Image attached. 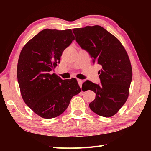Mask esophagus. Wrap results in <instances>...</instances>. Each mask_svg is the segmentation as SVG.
Returning <instances> with one entry per match:
<instances>
[{
  "mask_svg": "<svg viewBox=\"0 0 151 151\" xmlns=\"http://www.w3.org/2000/svg\"><path fill=\"white\" fill-rule=\"evenodd\" d=\"M77 82H78V84L80 86V88H82V84H83V81L81 80V79H77Z\"/></svg>",
  "mask_w": 151,
  "mask_h": 151,
  "instance_id": "esophagus-1",
  "label": "esophagus"
}]
</instances>
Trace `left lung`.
Returning a JSON list of instances; mask_svg holds the SVG:
<instances>
[{"label":"left lung","instance_id":"left-lung-1","mask_svg":"<svg viewBox=\"0 0 151 151\" xmlns=\"http://www.w3.org/2000/svg\"><path fill=\"white\" fill-rule=\"evenodd\" d=\"M72 31L76 42L89 53L93 63L102 66L98 72L101 84L86 81L89 90L96 93L89 108L99 116L111 117L129 96L132 79L129 57L120 41L101 26H86Z\"/></svg>","mask_w":151,"mask_h":151}]
</instances>
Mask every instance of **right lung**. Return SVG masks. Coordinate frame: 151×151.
<instances>
[{"instance_id":"add662e5","label":"right lung","mask_w":151,"mask_h":151,"mask_svg":"<svg viewBox=\"0 0 151 151\" xmlns=\"http://www.w3.org/2000/svg\"><path fill=\"white\" fill-rule=\"evenodd\" d=\"M75 36L71 29H45L22 48L17 77L24 103L36 114L50 119L65 111L71 99L81 92L77 80H62L50 74Z\"/></svg>"}]
</instances>
